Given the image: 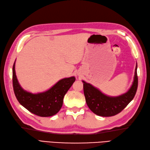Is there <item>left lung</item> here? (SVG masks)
I'll return each instance as SVG.
<instances>
[{"label":"left lung","instance_id":"8db88e82","mask_svg":"<svg viewBox=\"0 0 150 150\" xmlns=\"http://www.w3.org/2000/svg\"><path fill=\"white\" fill-rule=\"evenodd\" d=\"M137 65L135 69L134 82L129 90L118 96H109L91 84L82 81L86 102L93 112L100 116H113L121 112L133 100L138 86Z\"/></svg>","mask_w":150,"mask_h":150}]
</instances>
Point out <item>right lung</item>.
Returning <instances> with one entry per match:
<instances>
[{
	"label": "right lung",
	"instance_id": "right-lung-1",
	"mask_svg": "<svg viewBox=\"0 0 150 150\" xmlns=\"http://www.w3.org/2000/svg\"><path fill=\"white\" fill-rule=\"evenodd\" d=\"M15 68V62L13 67V86L16 98L21 105L30 112L41 117L56 114L61 109L66 93L75 81V76L60 80L46 91L33 94L20 86Z\"/></svg>",
	"mask_w": 150,
	"mask_h": 150
}]
</instances>
